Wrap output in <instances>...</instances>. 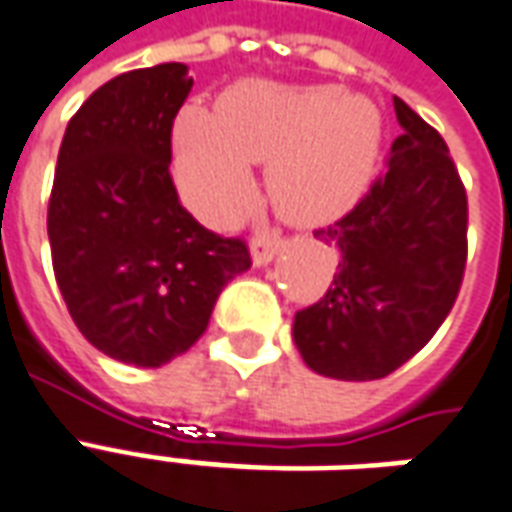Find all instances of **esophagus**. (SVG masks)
Returning <instances> with one entry per match:
<instances>
[{"mask_svg":"<svg viewBox=\"0 0 512 512\" xmlns=\"http://www.w3.org/2000/svg\"><path fill=\"white\" fill-rule=\"evenodd\" d=\"M281 245H284V239L278 237V234H273V231H259V234L253 237V242H250V253H253V262H256V264L273 262L275 253L281 250Z\"/></svg>","mask_w":512,"mask_h":512,"instance_id":"obj_1","label":"esophagus"}]
</instances>
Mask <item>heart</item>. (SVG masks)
I'll use <instances>...</instances> for the list:
<instances>
[{
	"label": "heart",
	"mask_w": 512,
	"mask_h": 512,
	"mask_svg": "<svg viewBox=\"0 0 512 512\" xmlns=\"http://www.w3.org/2000/svg\"><path fill=\"white\" fill-rule=\"evenodd\" d=\"M170 146L184 204L212 226L234 223L250 204V162H267V190L286 220L325 223L369 187L380 115L372 101L328 85L245 82L217 99V112L181 110Z\"/></svg>",
	"instance_id": "b5f03b06"
}]
</instances>
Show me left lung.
I'll return each mask as SVG.
<instances>
[{"label":"left lung","instance_id":"1","mask_svg":"<svg viewBox=\"0 0 512 512\" xmlns=\"http://www.w3.org/2000/svg\"><path fill=\"white\" fill-rule=\"evenodd\" d=\"M400 137L364 198L314 237L336 273L295 314V344L314 372L378 380L433 339L458 300L469 253V201L444 137L394 96Z\"/></svg>","mask_w":512,"mask_h":512}]
</instances>
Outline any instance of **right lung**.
I'll return each instance as SVG.
<instances>
[{
	"label": "right lung",
	"mask_w": 512,
	"mask_h": 512,
	"mask_svg": "<svg viewBox=\"0 0 512 512\" xmlns=\"http://www.w3.org/2000/svg\"><path fill=\"white\" fill-rule=\"evenodd\" d=\"M187 65L137 68L101 85L68 121L49 198L57 286L96 350L134 366L187 353L217 295L250 267L248 242L181 206L170 132Z\"/></svg>",
	"instance_id": "1"
}]
</instances>
